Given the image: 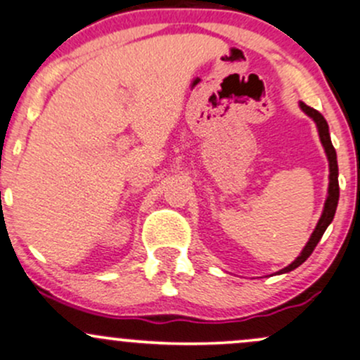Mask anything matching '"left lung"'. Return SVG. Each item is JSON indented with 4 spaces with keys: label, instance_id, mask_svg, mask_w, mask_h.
I'll use <instances>...</instances> for the list:
<instances>
[{
    "label": "left lung",
    "instance_id": "obj_1",
    "mask_svg": "<svg viewBox=\"0 0 360 360\" xmlns=\"http://www.w3.org/2000/svg\"><path fill=\"white\" fill-rule=\"evenodd\" d=\"M299 106H300V110H302L309 118L314 120L316 127H318L319 141H321V144H323L324 153H326L328 163H330V185H328V195H326V200H324L323 214H321L318 225H316L314 231H312L311 238H309V242L305 243V247L302 249V252H300V256L297 257L295 261L292 262V264H288L287 268L280 269L278 274L293 271V269L299 268V266L302 264L304 261H307V257L311 256L312 250L316 249V245H318V242L321 240V237H323L324 231H326V228L330 226L331 221H333L336 206H338V197H340L338 161H336V150L333 148V144H331V139H330V127H328L326 120H324L323 115H321L319 111H316L314 108L307 106V104L302 103V101L299 103Z\"/></svg>",
    "mask_w": 360,
    "mask_h": 360
}]
</instances>
